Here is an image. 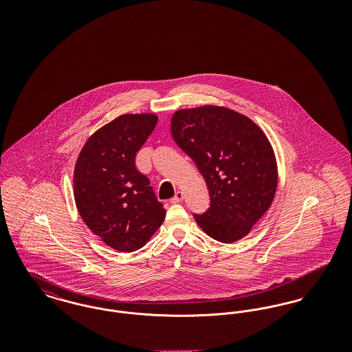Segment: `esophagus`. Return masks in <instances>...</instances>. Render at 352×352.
Instances as JSON below:
<instances>
[{"label":"esophagus","instance_id":"esophagus-1","mask_svg":"<svg viewBox=\"0 0 352 352\" xmlns=\"http://www.w3.org/2000/svg\"><path fill=\"white\" fill-rule=\"evenodd\" d=\"M184 201V192L182 191H177L174 198L170 199V203H179V201Z\"/></svg>","mask_w":352,"mask_h":352}]
</instances>
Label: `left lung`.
<instances>
[{"label": "left lung", "mask_w": 352, "mask_h": 352, "mask_svg": "<svg viewBox=\"0 0 352 352\" xmlns=\"http://www.w3.org/2000/svg\"><path fill=\"white\" fill-rule=\"evenodd\" d=\"M171 135L207 184L210 207L194 214L201 230L221 243L250 234L277 188V165L267 135L244 115L215 105L177 111Z\"/></svg>", "instance_id": "left-lung-1"}]
</instances>
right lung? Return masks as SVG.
<instances>
[{
    "instance_id": "add662e5",
    "label": "right lung",
    "mask_w": 352,
    "mask_h": 352,
    "mask_svg": "<svg viewBox=\"0 0 352 352\" xmlns=\"http://www.w3.org/2000/svg\"><path fill=\"white\" fill-rule=\"evenodd\" d=\"M151 113L122 115L85 142L74 173V195L87 227L111 248H142L166 217L135 154L154 131Z\"/></svg>"
}]
</instances>
